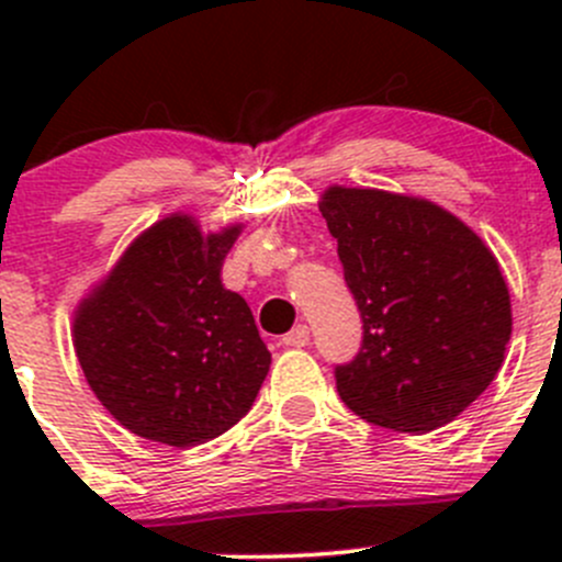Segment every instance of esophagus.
<instances>
[{
  "instance_id": "esophagus-1",
  "label": "esophagus",
  "mask_w": 562,
  "mask_h": 562,
  "mask_svg": "<svg viewBox=\"0 0 562 562\" xmlns=\"http://www.w3.org/2000/svg\"><path fill=\"white\" fill-rule=\"evenodd\" d=\"M307 342H310V328L304 326V323H299V326H293L291 331L282 334V345H285V348H304Z\"/></svg>"
}]
</instances>
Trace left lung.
I'll return each instance as SVG.
<instances>
[{
  "label": "left lung",
  "mask_w": 562,
  "mask_h": 562,
  "mask_svg": "<svg viewBox=\"0 0 562 562\" xmlns=\"http://www.w3.org/2000/svg\"><path fill=\"white\" fill-rule=\"evenodd\" d=\"M321 212L364 323L359 353L334 367L342 402L394 432L454 422L495 381L512 339L495 255L418 198L331 187Z\"/></svg>",
  "instance_id": "1"
}]
</instances>
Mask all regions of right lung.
<instances>
[{"label": "right lung", "instance_id": "obj_1", "mask_svg": "<svg viewBox=\"0 0 562 562\" xmlns=\"http://www.w3.org/2000/svg\"><path fill=\"white\" fill-rule=\"evenodd\" d=\"M236 228L173 214L130 245L76 317L78 361L105 411L157 443H203L252 407L271 353L220 269Z\"/></svg>", "mask_w": 562, "mask_h": 562}]
</instances>
